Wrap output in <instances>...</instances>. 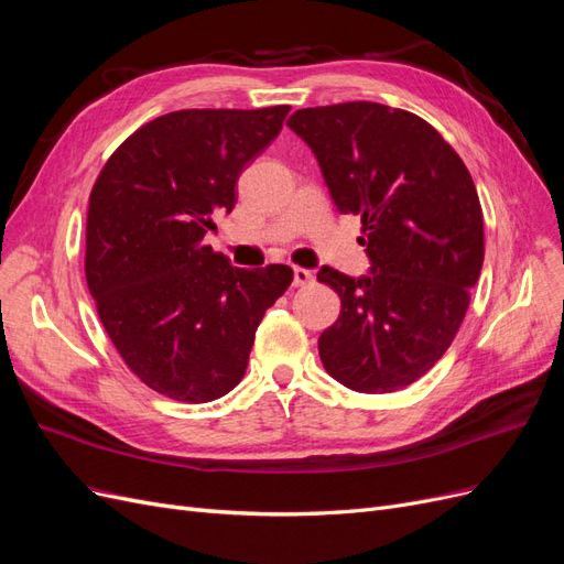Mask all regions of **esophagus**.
I'll use <instances>...</instances> for the list:
<instances>
[{"label":"esophagus","instance_id":"obj_1","mask_svg":"<svg viewBox=\"0 0 564 564\" xmlns=\"http://www.w3.org/2000/svg\"><path fill=\"white\" fill-rule=\"evenodd\" d=\"M313 280H315V275L311 270L294 268V286H308V284H313Z\"/></svg>","mask_w":564,"mask_h":564}]
</instances>
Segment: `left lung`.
<instances>
[{"mask_svg": "<svg viewBox=\"0 0 564 564\" xmlns=\"http://www.w3.org/2000/svg\"><path fill=\"white\" fill-rule=\"evenodd\" d=\"M286 124L311 145L340 214L362 216L371 272L329 265L317 280L340 299L319 360L357 392L421 379L464 322L485 261L482 207L456 150L414 112L369 100L296 110Z\"/></svg>", "mask_w": 564, "mask_h": 564, "instance_id": "left-lung-1", "label": "left lung"}]
</instances>
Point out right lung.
Here are the masks:
<instances>
[{
  "label": "right lung",
  "instance_id": "add662e5",
  "mask_svg": "<svg viewBox=\"0 0 564 564\" xmlns=\"http://www.w3.org/2000/svg\"><path fill=\"white\" fill-rule=\"evenodd\" d=\"M289 110L162 115L133 131L94 183L89 292L117 352L160 395L197 404L230 392L265 311L294 280L289 265L232 268L204 242Z\"/></svg>",
  "mask_w": 564,
  "mask_h": 564
}]
</instances>
